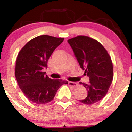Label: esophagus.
<instances>
[{"instance_id": "1", "label": "esophagus", "mask_w": 132, "mask_h": 132, "mask_svg": "<svg viewBox=\"0 0 132 132\" xmlns=\"http://www.w3.org/2000/svg\"><path fill=\"white\" fill-rule=\"evenodd\" d=\"M68 84H69V85L71 86V87H76L77 85H78V83L76 82H71V81H69V82H68Z\"/></svg>"}]
</instances>
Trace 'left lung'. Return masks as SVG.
Returning a JSON list of instances; mask_svg holds the SVG:
<instances>
[{
    "label": "left lung",
    "mask_w": 132,
    "mask_h": 132,
    "mask_svg": "<svg viewBox=\"0 0 132 132\" xmlns=\"http://www.w3.org/2000/svg\"><path fill=\"white\" fill-rule=\"evenodd\" d=\"M79 64L89 82L83 84L87 91V97L80 102L91 105L101 101L109 89L113 80V65L104 47L97 40L86 36H78L68 40Z\"/></svg>",
    "instance_id": "obj_1"
}]
</instances>
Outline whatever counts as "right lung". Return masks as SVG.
Returning a JSON list of instances; mask_svg holds the SVG:
<instances>
[{"instance_id":"right-lung-1","label":"right lung","mask_w":132,"mask_h":132,"mask_svg":"<svg viewBox=\"0 0 132 132\" xmlns=\"http://www.w3.org/2000/svg\"><path fill=\"white\" fill-rule=\"evenodd\" d=\"M63 38L40 35L27 43L16 60L15 77L23 93L32 102L45 104L54 99L60 86L67 81L50 78L43 72L54 50Z\"/></svg>"}]
</instances>
